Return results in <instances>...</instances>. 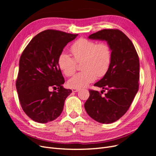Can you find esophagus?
Masks as SVG:
<instances>
[{
    "label": "esophagus",
    "instance_id": "34e87169",
    "mask_svg": "<svg viewBox=\"0 0 156 156\" xmlns=\"http://www.w3.org/2000/svg\"><path fill=\"white\" fill-rule=\"evenodd\" d=\"M72 90L73 92H77L79 90V88H72Z\"/></svg>",
    "mask_w": 156,
    "mask_h": 156
}]
</instances>
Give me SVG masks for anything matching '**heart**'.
Returning a JSON list of instances; mask_svg holds the SVG:
<instances>
[{
  "mask_svg": "<svg viewBox=\"0 0 156 156\" xmlns=\"http://www.w3.org/2000/svg\"><path fill=\"white\" fill-rule=\"evenodd\" d=\"M75 61L72 56L63 51L59 55L58 64L60 69L68 77L76 71L77 62H82L84 70L71 78L68 84L70 88H81L95 81L97 77H103L111 66L112 53L110 47L106 43L96 42L85 38L75 41L70 47Z\"/></svg>",
  "mask_w": 156,
  "mask_h": 156,
  "instance_id": "1",
  "label": "heart"
}]
</instances>
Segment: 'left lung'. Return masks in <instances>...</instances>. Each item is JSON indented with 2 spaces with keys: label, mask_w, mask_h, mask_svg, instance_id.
Listing matches in <instances>:
<instances>
[{
  "label": "left lung",
  "mask_w": 156,
  "mask_h": 156,
  "mask_svg": "<svg viewBox=\"0 0 156 156\" xmlns=\"http://www.w3.org/2000/svg\"><path fill=\"white\" fill-rule=\"evenodd\" d=\"M88 38L106 41L111 50L112 60L108 72L94 84L102 88L101 93L89 90L90 96L84 108L94 120L111 124L129 109L138 92L139 56L131 41L118 29H103L90 34ZM105 89L108 92L103 96Z\"/></svg>",
  "instance_id": "obj_1"
}]
</instances>
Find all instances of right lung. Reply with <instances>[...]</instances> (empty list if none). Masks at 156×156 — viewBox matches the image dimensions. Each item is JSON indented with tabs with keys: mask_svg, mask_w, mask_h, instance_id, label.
Wrapping results in <instances>:
<instances>
[{
	"mask_svg": "<svg viewBox=\"0 0 156 156\" xmlns=\"http://www.w3.org/2000/svg\"><path fill=\"white\" fill-rule=\"evenodd\" d=\"M77 35L46 30L33 37L23 51L16 88L23 110L32 120L44 124L62 113L72 90L62 86L64 79L58 58L65 46ZM51 87L58 90L51 92Z\"/></svg>",
	"mask_w": 156,
	"mask_h": 156,
	"instance_id": "right-lung-1",
	"label": "right lung"
}]
</instances>
